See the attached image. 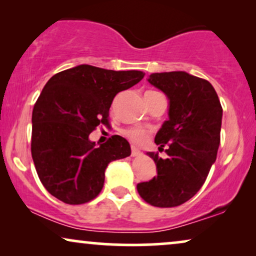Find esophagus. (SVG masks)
Instances as JSON below:
<instances>
[{
	"mask_svg": "<svg viewBox=\"0 0 256 256\" xmlns=\"http://www.w3.org/2000/svg\"><path fill=\"white\" fill-rule=\"evenodd\" d=\"M140 155H141V152H140V150L136 148L135 146H132V156L135 157V156H140Z\"/></svg>",
	"mask_w": 256,
	"mask_h": 256,
	"instance_id": "obj_1",
	"label": "esophagus"
}]
</instances>
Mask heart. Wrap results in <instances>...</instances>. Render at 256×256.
<instances>
[{
	"label": "heart",
	"instance_id": "b5f03b06",
	"mask_svg": "<svg viewBox=\"0 0 256 256\" xmlns=\"http://www.w3.org/2000/svg\"><path fill=\"white\" fill-rule=\"evenodd\" d=\"M124 135L134 143L142 144V143H144L148 140L149 132L143 128H130L124 132Z\"/></svg>",
	"mask_w": 256,
	"mask_h": 256
}]
</instances>
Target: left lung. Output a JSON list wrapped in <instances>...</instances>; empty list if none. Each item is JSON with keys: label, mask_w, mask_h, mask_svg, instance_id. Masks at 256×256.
Here are the masks:
<instances>
[{"label": "left lung", "mask_w": 256, "mask_h": 256, "mask_svg": "<svg viewBox=\"0 0 256 256\" xmlns=\"http://www.w3.org/2000/svg\"><path fill=\"white\" fill-rule=\"evenodd\" d=\"M148 82L169 100V120L155 136L168 157L148 152L157 176L138 184L141 197L157 208H174L200 190L220 143L222 108L208 80L184 71L152 73Z\"/></svg>", "instance_id": "obj_1"}]
</instances>
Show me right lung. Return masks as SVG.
Instances as JSON below:
<instances>
[{"label":"right lung","instance_id":"add662e5","mask_svg":"<svg viewBox=\"0 0 256 256\" xmlns=\"http://www.w3.org/2000/svg\"><path fill=\"white\" fill-rule=\"evenodd\" d=\"M141 71L78 65L46 82L32 110L31 155L42 184L59 200L79 205L102 190L112 160L130 155L128 141L113 135L96 144L90 134L108 126L114 96L141 82Z\"/></svg>","mask_w":256,"mask_h":256}]
</instances>
